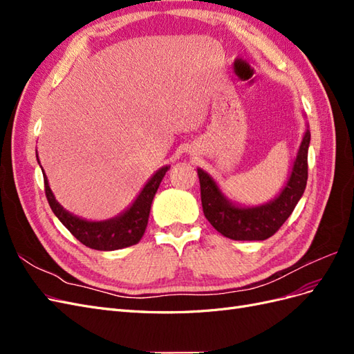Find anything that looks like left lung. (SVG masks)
<instances>
[{
  "instance_id": "left-lung-1",
  "label": "left lung",
  "mask_w": 354,
  "mask_h": 354,
  "mask_svg": "<svg viewBox=\"0 0 354 354\" xmlns=\"http://www.w3.org/2000/svg\"><path fill=\"white\" fill-rule=\"evenodd\" d=\"M310 145L308 127L299 145L292 171L285 187L273 201L259 207H238L232 203L214 178L198 168L202 209L211 226L233 241H264L281 229L291 216L307 185V153Z\"/></svg>"
}]
</instances>
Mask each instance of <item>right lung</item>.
<instances>
[{
    "label": "right lung",
    "mask_w": 354,
    "mask_h": 354,
    "mask_svg": "<svg viewBox=\"0 0 354 354\" xmlns=\"http://www.w3.org/2000/svg\"><path fill=\"white\" fill-rule=\"evenodd\" d=\"M168 168L169 167L165 165L156 171L151 177V180L145 185V187L142 189L140 194H138L130 208H127L122 214H120V216L103 221H88L73 216V214L66 211L56 201L55 195H53L44 171H42V176H44L46 196L50 203V208L55 212V216L62 221L63 226H65L81 243L88 246V248L97 251H115L136 245L142 239L147 226L149 212H151L153 196Z\"/></svg>",
    "instance_id": "add662e5"
}]
</instances>
